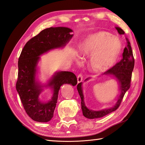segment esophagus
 <instances>
[{
	"label": "esophagus",
	"mask_w": 145,
	"mask_h": 145,
	"mask_svg": "<svg viewBox=\"0 0 145 145\" xmlns=\"http://www.w3.org/2000/svg\"><path fill=\"white\" fill-rule=\"evenodd\" d=\"M77 80H78V83H80L83 81V76L81 74H80L78 75L77 76Z\"/></svg>",
	"instance_id": "obj_1"
}]
</instances>
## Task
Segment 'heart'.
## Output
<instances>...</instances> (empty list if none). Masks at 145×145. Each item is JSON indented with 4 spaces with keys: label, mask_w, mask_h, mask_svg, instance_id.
Here are the masks:
<instances>
[{
    "label": "heart",
    "mask_w": 145,
    "mask_h": 145,
    "mask_svg": "<svg viewBox=\"0 0 145 145\" xmlns=\"http://www.w3.org/2000/svg\"><path fill=\"white\" fill-rule=\"evenodd\" d=\"M121 51L119 40L105 31L87 35L79 46L80 56L84 59L90 57L89 69L95 73L103 72L113 67Z\"/></svg>",
    "instance_id": "obj_1"
}]
</instances>
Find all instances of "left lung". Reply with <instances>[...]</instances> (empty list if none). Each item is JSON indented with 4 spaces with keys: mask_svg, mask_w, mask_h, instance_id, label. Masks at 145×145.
<instances>
[{
    "mask_svg": "<svg viewBox=\"0 0 145 145\" xmlns=\"http://www.w3.org/2000/svg\"><path fill=\"white\" fill-rule=\"evenodd\" d=\"M120 35H124L125 32L119 27H115ZM127 45L125 47L123 53V58L119 63H116L112 69L107 70L102 74V76H110L118 83L119 93L117 97L116 101L112 107L105 108L100 110H93L89 109L86 106L84 101V95L83 93L82 82L77 85V90L80 97L81 98V105L83 115L88 119H94L101 118L108 114L115 111L119 107L126 92L130 87V82L132 72L135 65V60L133 55V51L131 47L130 42L126 37ZM88 77L85 80V82L91 79Z\"/></svg>",
    "mask_w": 145,
    "mask_h": 145,
    "instance_id": "1",
    "label": "left lung"
}]
</instances>
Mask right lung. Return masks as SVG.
I'll return each instance as SVG.
<instances>
[{
	"instance_id": "add662e5",
	"label": "right lung",
	"mask_w": 145,
	"mask_h": 145,
	"mask_svg": "<svg viewBox=\"0 0 145 145\" xmlns=\"http://www.w3.org/2000/svg\"><path fill=\"white\" fill-rule=\"evenodd\" d=\"M73 30L65 27L45 29L27 42L18 61L16 89L26 113L35 121L48 122L53 118L60 87L64 84L75 86L77 78L74 73L66 71L55 72L46 83L39 80L40 56L49 51L63 48L73 37ZM50 89L52 96L43 101L40 95Z\"/></svg>"
}]
</instances>
